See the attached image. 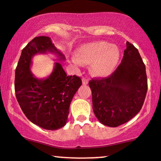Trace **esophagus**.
<instances>
[{
  "label": "esophagus",
  "instance_id": "1",
  "mask_svg": "<svg viewBox=\"0 0 161 161\" xmlns=\"http://www.w3.org/2000/svg\"><path fill=\"white\" fill-rule=\"evenodd\" d=\"M88 79H87L86 77H84L83 78V80H82V84L84 85H87L88 84Z\"/></svg>",
  "mask_w": 161,
  "mask_h": 161
}]
</instances>
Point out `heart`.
<instances>
[{
	"instance_id": "1",
	"label": "heart",
	"mask_w": 161,
	"mask_h": 161,
	"mask_svg": "<svg viewBox=\"0 0 161 161\" xmlns=\"http://www.w3.org/2000/svg\"><path fill=\"white\" fill-rule=\"evenodd\" d=\"M119 57V51L117 47L106 42L85 45L76 54V59L80 63H92L91 73L96 76L109 75L116 67Z\"/></svg>"
}]
</instances>
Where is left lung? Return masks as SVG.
<instances>
[{"mask_svg": "<svg viewBox=\"0 0 161 161\" xmlns=\"http://www.w3.org/2000/svg\"><path fill=\"white\" fill-rule=\"evenodd\" d=\"M92 108L103 125L117 127L140 112L147 92L145 65L138 49L127 42L124 56L115 71L106 77L89 81Z\"/></svg>", "mask_w": 161, "mask_h": 161, "instance_id": "obj_1", "label": "left lung"}]
</instances>
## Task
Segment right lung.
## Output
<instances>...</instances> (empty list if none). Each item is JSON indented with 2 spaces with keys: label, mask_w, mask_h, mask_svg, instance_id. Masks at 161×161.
<instances>
[{
  "label": "right lung",
  "mask_w": 161,
  "mask_h": 161,
  "mask_svg": "<svg viewBox=\"0 0 161 161\" xmlns=\"http://www.w3.org/2000/svg\"><path fill=\"white\" fill-rule=\"evenodd\" d=\"M55 53L64 60L47 36H38L22 49L15 70L16 98L25 115L33 123L55 130L66 123L72 98L81 85L80 76H68L62 65L55 63L54 71L45 80L35 78L30 71L31 58L37 53Z\"/></svg>",
  "instance_id": "1"
}]
</instances>
